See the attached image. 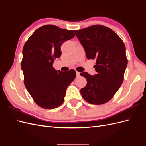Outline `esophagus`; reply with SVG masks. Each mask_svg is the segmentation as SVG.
I'll return each mask as SVG.
<instances>
[{"label": "esophagus", "instance_id": "obj_1", "mask_svg": "<svg viewBox=\"0 0 146 146\" xmlns=\"http://www.w3.org/2000/svg\"><path fill=\"white\" fill-rule=\"evenodd\" d=\"M76 76H77V77H78L79 76H80V72L77 71V70H76Z\"/></svg>", "mask_w": 146, "mask_h": 146}]
</instances>
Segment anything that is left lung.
Here are the masks:
<instances>
[{
	"label": "left lung",
	"instance_id": "8db88e82",
	"mask_svg": "<svg viewBox=\"0 0 146 146\" xmlns=\"http://www.w3.org/2000/svg\"><path fill=\"white\" fill-rule=\"evenodd\" d=\"M85 49L88 60H96L97 74L91 76L86 72L80 76L87 80L80 90L88 102L100 105L111 100L123 81L128 63L125 46L113 30L101 25L74 30Z\"/></svg>",
	"mask_w": 146,
	"mask_h": 146
}]
</instances>
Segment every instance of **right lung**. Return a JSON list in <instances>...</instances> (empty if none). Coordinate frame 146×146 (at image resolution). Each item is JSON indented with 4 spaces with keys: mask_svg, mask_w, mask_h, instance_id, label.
<instances>
[{
    "mask_svg": "<svg viewBox=\"0 0 146 146\" xmlns=\"http://www.w3.org/2000/svg\"><path fill=\"white\" fill-rule=\"evenodd\" d=\"M75 35L72 30L46 25L35 30L25 43L21 62L24 85L39 107L54 109L63 103L66 89L76 72L74 69L57 71L53 63L61 56V44Z\"/></svg>",
    "mask_w": 146,
    "mask_h": 146,
    "instance_id": "obj_1",
    "label": "right lung"
}]
</instances>
